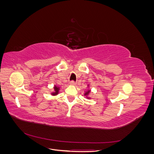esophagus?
I'll return each instance as SVG.
<instances>
[{"label": "esophagus", "mask_w": 154, "mask_h": 154, "mask_svg": "<svg viewBox=\"0 0 154 154\" xmlns=\"http://www.w3.org/2000/svg\"><path fill=\"white\" fill-rule=\"evenodd\" d=\"M69 84L71 85H76V82H74V81H73V80H72V81L70 82Z\"/></svg>", "instance_id": "esophagus-1"}]
</instances>
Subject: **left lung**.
<instances>
[{"instance_id": "left-lung-1", "label": "left lung", "mask_w": 154, "mask_h": 154, "mask_svg": "<svg viewBox=\"0 0 154 154\" xmlns=\"http://www.w3.org/2000/svg\"><path fill=\"white\" fill-rule=\"evenodd\" d=\"M89 93H90V90H88V91H87V92H85V96H87V95H88V94H89Z\"/></svg>"}]
</instances>
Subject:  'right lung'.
<instances>
[{"mask_svg": "<svg viewBox=\"0 0 154 154\" xmlns=\"http://www.w3.org/2000/svg\"><path fill=\"white\" fill-rule=\"evenodd\" d=\"M54 92L52 93V94H53V95L58 94V91H59V87H57V86H54Z\"/></svg>", "mask_w": 154, "mask_h": 154, "instance_id": "right-lung-1", "label": "right lung"}]
</instances>
